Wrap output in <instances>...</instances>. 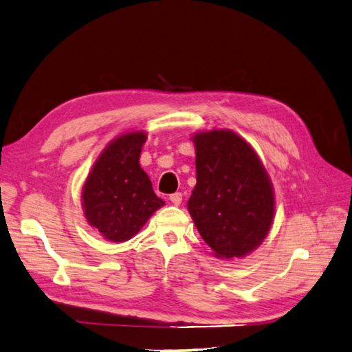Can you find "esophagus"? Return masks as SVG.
Segmentation results:
<instances>
[{
    "label": "esophagus",
    "mask_w": 352,
    "mask_h": 352,
    "mask_svg": "<svg viewBox=\"0 0 352 352\" xmlns=\"http://www.w3.org/2000/svg\"><path fill=\"white\" fill-rule=\"evenodd\" d=\"M169 201L173 202L174 206H179V204H182V201H183V195L179 193V192H175L173 195H169Z\"/></svg>",
    "instance_id": "1"
}]
</instances>
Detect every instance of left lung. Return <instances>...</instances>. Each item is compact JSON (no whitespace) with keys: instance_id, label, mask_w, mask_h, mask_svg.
Returning <instances> with one entry per match:
<instances>
[{"instance_id":"left-lung-1","label":"left lung","mask_w":352,"mask_h":352,"mask_svg":"<svg viewBox=\"0 0 352 352\" xmlns=\"http://www.w3.org/2000/svg\"><path fill=\"white\" fill-rule=\"evenodd\" d=\"M192 141L196 186L187 210L216 258H244L273 225L272 179L252 145L232 130L198 132Z\"/></svg>"}]
</instances>
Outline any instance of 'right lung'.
<instances>
[{
  "label": "right lung",
  "mask_w": 352,
  "mask_h": 352,
  "mask_svg": "<svg viewBox=\"0 0 352 352\" xmlns=\"http://www.w3.org/2000/svg\"><path fill=\"white\" fill-rule=\"evenodd\" d=\"M145 141L142 130L112 139L94 162L82 187L88 225L112 243L132 239L154 211L165 206L139 165Z\"/></svg>",
  "instance_id": "1"
}]
</instances>
